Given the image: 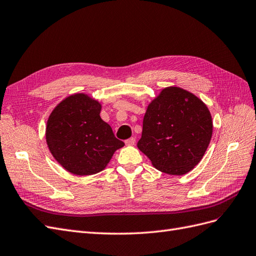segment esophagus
Segmentation results:
<instances>
[{"label":"esophagus","instance_id":"obj_1","mask_svg":"<svg viewBox=\"0 0 256 256\" xmlns=\"http://www.w3.org/2000/svg\"><path fill=\"white\" fill-rule=\"evenodd\" d=\"M125 143H126V145H128V146L134 145V144H136V138H129L128 140L125 141Z\"/></svg>","mask_w":256,"mask_h":256}]
</instances>
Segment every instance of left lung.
<instances>
[{"label": "left lung", "mask_w": 256, "mask_h": 256, "mask_svg": "<svg viewBox=\"0 0 256 256\" xmlns=\"http://www.w3.org/2000/svg\"><path fill=\"white\" fill-rule=\"evenodd\" d=\"M212 136L207 106L192 92L170 86L147 106L138 148L159 171L184 175L203 158Z\"/></svg>", "instance_id": "8db88e82"}]
</instances>
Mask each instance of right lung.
<instances>
[{
	"label": "right lung",
	"mask_w": 256,
	"mask_h": 256,
	"mask_svg": "<svg viewBox=\"0 0 256 256\" xmlns=\"http://www.w3.org/2000/svg\"><path fill=\"white\" fill-rule=\"evenodd\" d=\"M100 111L97 100L81 92L62 100L49 116L46 141L54 159L72 174L99 173L125 145L100 118Z\"/></svg>",
	"instance_id": "add662e5"
}]
</instances>
